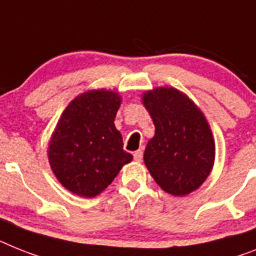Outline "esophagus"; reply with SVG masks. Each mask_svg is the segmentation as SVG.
<instances>
[{
	"mask_svg": "<svg viewBox=\"0 0 256 256\" xmlns=\"http://www.w3.org/2000/svg\"><path fill=\"white\" fill-rule=\"evenodd\" d=\"M142 158H143V151L142 150H138V151L134 152V160L135 161H142Z\"/></svg>",
	"mask_w": 256,
	"mask_h": 256,
	"instance_id": "esophagus-1",
	"label": "esophagus"
}]
</instances>
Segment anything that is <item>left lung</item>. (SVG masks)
I'll return each mask as SVG.
<instances>
[{"label":"left lung","mask_w":256,"mask_h":256,"mask_svg":"<svg viewBox=\"0 0 256 256\" xmlns=\"http://www.w3.org/2000/svg\"><path fill=\"white\" fill-rule=\"evenodd\" d=\"M142 102L154 124L143 156L150 174L168 194H190L214 168L216 147L207 118L186 94L168 86L146 91Z\"/></svg>","instance_id":"obj_1"}]
</instances>
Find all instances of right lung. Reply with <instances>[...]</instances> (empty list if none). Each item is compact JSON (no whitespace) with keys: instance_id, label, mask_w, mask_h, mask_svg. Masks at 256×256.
<instances>
[{"instance_id":"1","label":"right lung","mask_w":256,"mask_h":256,"mask_svg":"<svg viewBox=\"0 0 256 256\" xmlns=\"http://www.w3.org/2000/svg\"><path fill=\"white\" fill-rule=\"evenodd\" d=\"M121 102L118 92L90 90L62 112L49 140L48 158L56 178L72 194H102L132 160L114 126Z\"/></svg>"}]
</instances>
